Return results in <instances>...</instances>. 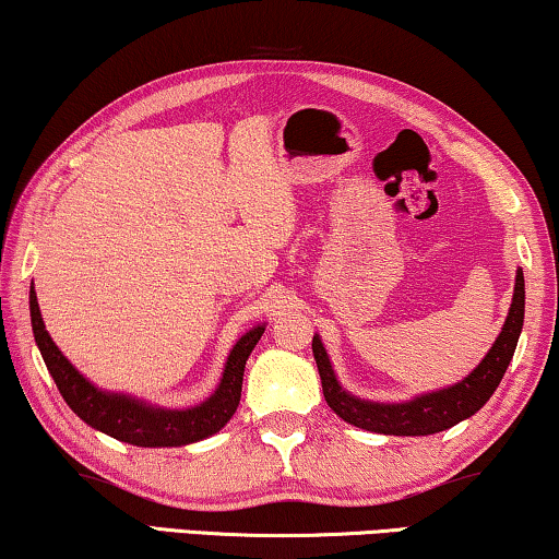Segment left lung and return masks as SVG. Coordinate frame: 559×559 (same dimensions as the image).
<instances>
[{
	"instance_id": "8db88e82",
	"label": "left lung",
	"mask_w": 559,
	"mask_h": 559,
	"mask_svg": "<svg viewBox=\"0 0 559 559\" xmlns=\"http://www.w3.org/2000/svg\"><path fill=\"white\" fill-rule=\"evenodd\" d=\"M524 323V273L518 269L514 276V294L507 313L504 326L499 331L497 341L489 348L485 359L477 364V369L466 373L462 381L452 386L416 394L406 402H371V399L354 396L338 384L336 371H333L326 348L321 344V336H313V359L319 366V377L323 386L326 404L336 412L341 419L354 424V427L373 431V435L389 437H427L444 431L454 424L469 419L495 394L499 381H502L507 366H510L514 348H518L520 333Z\"/></svg>"
}]
</instances>
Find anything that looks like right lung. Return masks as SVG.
Here are the masks:
<instances>
[{
	"mask_svg": "<svg viewBox=\"0 0 559 559\" xmlns=\"http://www.w3.org/2000/svg\"><path fill=\"white\" fill-rule=\"evenodd\" d=\"M29 313L39 354L67 406L93 429L135 447H186L213 437L215 431L226 427L238 409L248 356L265 331V323H261L236 341L228 354L226 369H223L221 384L205 402L188 406V409H168V406L150 404L138 396L105 391L87 377H82L47 333L35 286H29Z\"/></svg>",
	"mask_w": 559,
	"mask_h": 559,
	"instance_id": "obj_1",
	"label": "right lung"
}]
</instances>
